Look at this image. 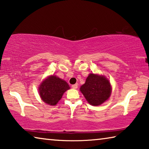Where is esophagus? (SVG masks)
<instances>
[{"label":"esophagus","instance_id":"obj_1","mask_svg":"<svg viewBox=\"0 0 149 149\" xmlns=\"http://www.w3.org/2000/svg\"><path fill=\"white\" fill-rule=\"evenodd\" d=\"M72 87L73 88V89H77V84H74V85H72Z\"/></svg>","mask_w":149,"mask_h":149}]
</instances>
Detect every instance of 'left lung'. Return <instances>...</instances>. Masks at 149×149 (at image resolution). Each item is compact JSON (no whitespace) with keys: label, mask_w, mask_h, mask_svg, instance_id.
<instances>
[{"label":"left lung","mask_w":149,"mask_h":149,"mask_svg":"<svg viewBox=\"0 0 149 149\" xmlns=\"http://www.w3.org/2000/svg\"><path fill=\"white\" fill-rule=\"evenodd\" d=\"M111 86L104 76L91 74L80 91L90 104L99 106L107 100L111 94Z\"/></svg>","instance_id":"obj_1"}]
</instances>
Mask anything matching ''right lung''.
I'll list each match as a JSON object with an SVG mask.
<instances>
[{
	"mask_svg": "<svg viewBox=\"0 0 149 149\" xmlns=\"http://www.w3.org/2000/svg\"><path fill=\"white\" fill-rule=\"evenodd\" d=\"M70 89L69 85L55 75L47 78L39 87V94L47 104L56 105L65 91Z\"/></svg>",
	"mask_w": 149,
	"mask_h": 149,
	"instance_id": "obj_1",
	"label": "right lung"
}]
</instances>
